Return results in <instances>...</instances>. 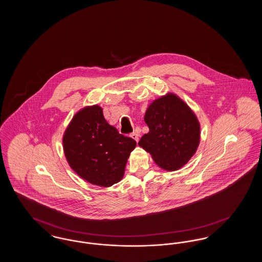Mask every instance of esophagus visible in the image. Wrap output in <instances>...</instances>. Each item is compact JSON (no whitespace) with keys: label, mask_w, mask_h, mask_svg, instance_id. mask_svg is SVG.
I'll use <instances>...</instances> for the list:
<instances>
[{"label":"esophagus","mask_w":262,"mask_h":262,"mask_svg":"<svg viewBox=\"0 0 262 262\" xmlns=\"http://www.w3.org/2000/svg\"><path fill=\"white\" fill-rule=\"evenodd\" d=\"M130 137L133 138V139H135L136 141H138V135H137V133H133L132 135H130Z\"/></svg>","instance_id":"1"}]
</instances>
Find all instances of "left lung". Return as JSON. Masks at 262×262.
<instances>
[{"instance_id":"1","label":"left lung","mask_w":262,"mask_h":262,"mask_svg":"<svg viewBox=\"0 0 262 262\" xmlns=\"http://www.w3.org/2000/svg\"><path fill=\"white\" fill-rule=\"evenodd\" d=\"M144 121L149 133L141 137L138 145L163 170L177 171L195 154L200 142V121L177 94L168 92L153 100Z\"/></svg>"}]
</instances>
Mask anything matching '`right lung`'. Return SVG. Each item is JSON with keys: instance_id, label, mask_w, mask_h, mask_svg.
<instances>
[{"instance_id": "obj_1", "label": "right lung", "mask_w": 262, "mask_h": 262, "mask_svg": "<svg viewBox=\"0 0 262 262\" xmlns=\"http://www.w3.org/2000/svg\"><path fill=\"white\" fill-rule=\"evenodd\" d=\"M137 142L109 125L99 105L75 113L62 136L70 167L88 183L109 187L125 174V165Z\"/></svg>"}]
</instances>
